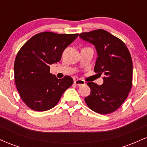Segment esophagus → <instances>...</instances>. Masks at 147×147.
Here are the masks:
<instances>
[{
    "label": "esophagus",
    "instance_id": "obj_1",
    "mask_svg": "<svg viewBox=\"0 0 147 147\" xmlns=\"http://www.w3.org/2000/svg\"><path fill=\"white\" fill-rule=\"evenodd\" d=\"M74 83L76 86H82V85H84L85 84V82H84V80H82V79H77V80H75V82H74Z\"/></svg>",
    "mask_w": 147,
    "mask_h": 147
}]
</instances>
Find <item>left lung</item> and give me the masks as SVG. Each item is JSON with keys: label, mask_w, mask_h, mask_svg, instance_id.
Segmentation results:
<instances>
[{"label": "left lung", "mask_w": 147, "mask_h": 147, "mask_svg": "<svg viewBox=\"0 0 147 147\" xmlns=\"http://www.w3.org/2000/svg\"><path fill=\"white\" fill-rule=\"evenodd\" d=\"M95 46L97 58L94 70L103 75V84L89 82L90 95L85 97L89 108L100 114L114 112L126 99L132 87L133 62L127 47L106 30L99 29L79 34Z\"/></svg>", "instance_id": "left-lung-1"}]
</instances>
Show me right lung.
<instances>
[{
    "label": "right lung",
    "instance_id": "right-lung-1",
    "mask_svg": "<svg viewBox=\"0 0 147 147\" xmlns=\"http://www.w3.org/2000/svg\"><path fill=\"white\" fill-rule=\"evenodd\" d=\"M78 35L37 34L18 52L14 67L15 83L21 99L31 109L50 110L71 86L73 79L70 76L58 79L50 72V65L59 61L63 50Z\"/></svg>",
    "mask_w": 147,
    "mask_h": 147
}]
</instances>
